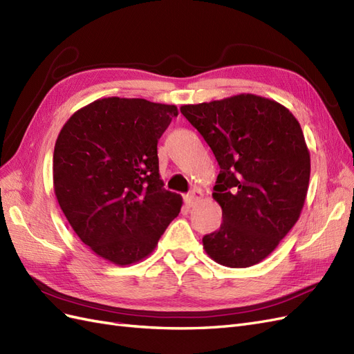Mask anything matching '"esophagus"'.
Wrapping results in <instances>:
<instances>
[{
	"label": "esophagus",
	"mask_w": 354,
	"mask_h": 354,
	"mask_svg": "<svg viewBox=\"0 0 354 354\" xmlns=\"http://www.w3.org/2000/svg\"><path fill=\"white\" fill-rule=\"evenodd\" d=\"M202 192L199 190V189H195V190H192L190 192V195H186L185 196V202H186V205L187 207H194L195 203H198L201 199H202Z\"/></svg>",
	"instance_id": "1"
}]
</instances>
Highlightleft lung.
Wrapping results in <instances>:
<instances>
[{"label": "left lung", "instance_id": "8db88e82", "mask_svg": "<svg viewBox=\"0 0 354 354\" xmlns=\"http://www.w3.org/2000/svg\"><path fill=\"white\" fill-rule=\"evenodd\" d=\"M180 112L221 168L212 198L218 230L202 238L216 263L243 269L269 257L298 221L310 180V152L297 118L255 94L185 104Z\"/></svg>", "mask_w": 354, "mask_h": 354}]
</instances>
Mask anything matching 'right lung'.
<instances>
[{
  "instance_id": "1",
  "label": "right lung",
  "mask_w": 354,
  "mask_h": 354,
  "mask_svg": "<svg viewBox=\"0 0 354 354\" xmlns=\"http://www.w3.org/2000/svg\"><path fill=\"white\" fill-rule=\"evenodd\" d=\"M176 104L104 97L62 127L53 155V186L78 238L116 266L145 260L183 205L164 189L158 140Z\"/></svg>"
}]
</instances>
